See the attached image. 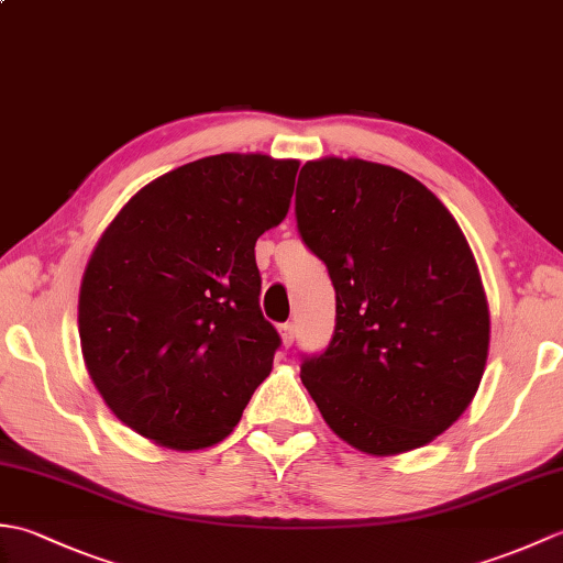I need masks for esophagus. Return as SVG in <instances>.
I'll return each instance as SVG.
<instances>
[{
    "label": "esophagus",
    "instance_id": "esophagus-1",
    "mask_svg": "<svg viewBox=\"0 0 563 563\" xmlns=\"http://www.w3.org/2000/svg\"><path fill=\"white\" fill-rule=\"evenodd\" d=\"M280 339H283L285 349H290L292 341H295V324H292V321H288V324L280 327Z\"/></svg>",
    "mask_w": 563,
    "mask_h": 563
}]
</instances>
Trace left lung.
Listing matches in <instances>:
<instances>
[{
  "label": "left lung",
  "instance_id": "obj_1",
  "mask_svg": "<svg viewBox=\"0 0 563 563\" xmlns=\"http://www.w3.org/2000/svg\"><path fill=\"white\" fill-rule=\"evenodd\" d=\"M297 230L327 263L336 329L302 385L355 450L389 457L435 440L472 404L492 319L450 210L394 166L321 157L297 178Z\"/></svg>",
  "mask_w": 563,
  "mask_h": 563
}]
</instances>
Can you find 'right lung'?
<instances>
[{
    "mask_svg": "<svg viewBox=\"0 0 563 563\" xmlns=\"http://www.w3.org/2000/svg\"><path fill=\"white\" fill-rule=\"evenodd\" d=\"M297 159L214 154L154 178L106 227L79 341L106 406L169 450L224 440L280 336L258 307L256 239L290 210Z\"/></svg>",
    "mask_w": 563,
    "mask_h": 563,
    "instance_id": "1",
    "label": "right lung"
}]
</instances>
